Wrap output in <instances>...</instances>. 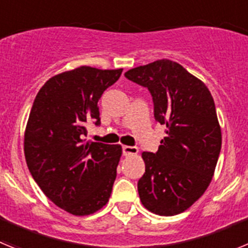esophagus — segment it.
<instances>
[{"label": "esophagus", "mask_w": 248, "mask_h": 248, "mask_svg": "<svg viewBox=\"0 0 248 248\" xmlns=\"http://www.w3.org/2000/svg\"><path fill=\"white\" fill-rule=\"evenodd\" d=\"M138 151H139V149H138L137 146H128V145L123 146V155H125V156L138 154Z\"/></svg>", "instance_id": "obj_1"}]
</instances>
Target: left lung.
I'll list each match as a JSON object with an SVG mask.
<instances>
[{
  "label": "left lung",
  "instance_id": "8db88e82",
  "mask_svg": "<svg viewBox=\"0 0 248 248\" xmlns=\"http://www.w3.org/2000/svg\"><path fill=\"white\" fill-rule=\"evenodd\" d=\"M124 76L148 88L155 120L166 126L159 150L141 154L145 172L138 181L140 200L160 216L181 214L202 196L217 164L221 129L214 98L200 79L169 59Z\"/></svg>",
  "mask_w": 248,
  "mask_h": 248
}]
</instances>
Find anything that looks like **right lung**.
<instances>
[{
  "label": "right lung",
  "mask_w": 248,
  "mask_h": 248,
  "mask_svg": "<svg viewBox=\"0 0 248 248\" xmlns=\"http://www.w3.org/2000/svg\"><path fill=\"white\" fill-rule=\"evenodd\" d=\"M123 69L83 67L57 74L37 93L25 133L30 172L45 195L76 216L102 209L110 198L122 146L85 141L100 125L98 100Z\"/></svg>",
  "instance_id": "1"
}]
</instances>
